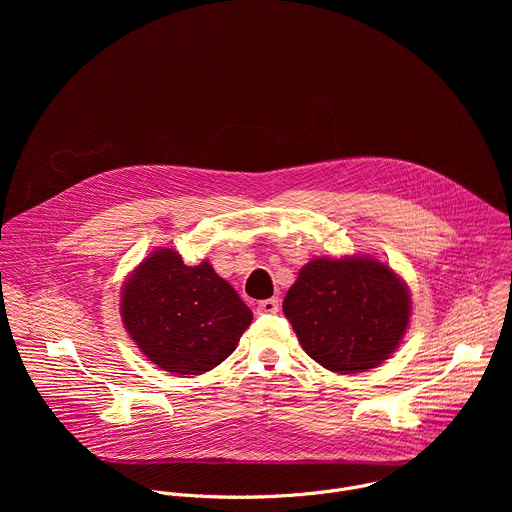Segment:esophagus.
<instances>
[{
  "label": "esophagus",
  "instance_id": "esophagus-1",
  "mask_svg": "<svg viewBox=\"0 0 512 512\" xmlns=\"http://www.w3.org/2000/svg\"><path fill=\"white\" fill-rule=\"evenodd\" d=\"M277 310H279V302H277V298L263 300V302H259V306H257V312H259V314H275Z\"/></svg>",
  "mask_w": 512,
  "mask_h": 512
}]
</instances>
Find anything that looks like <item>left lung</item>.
<instances>
[{
  "mask_svg": "<svg viewBox=\"0 0 512 512\" xmlns=\"http://www.w3.org/2000/svg\"><path fill=\"white\" fill-rule=\"evenodd\" d=\"M283 314L308 356L340 375L379 367L411 316L405 281L373 257L312 259L289 287Z\"/></svg>",
  "mask_w": 512,
  "mask_h": 512,
  "instance_id": "left-lung-1",
  "label": "left lung"
}]
</instances>
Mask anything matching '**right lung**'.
I'll return each mask as SVG.
<instances>
[{
    "label": "right lung",
    "instance_id": "obj_1",
    "mask_svg": "<svg viewBox=\"0 0 512 512\" xmlns=\"http://www.w3.org/2000/svg\"><path fill=\"white\" fill-rule=\"evenodd\" d=\"M121 318L162 371L202 375L233 354L253 312L208 261L188 267L176 251L156 249L125 281Z\"/></svg>",
    "mask_w": 512,
    "mask_h": 512
}]
</instances>
